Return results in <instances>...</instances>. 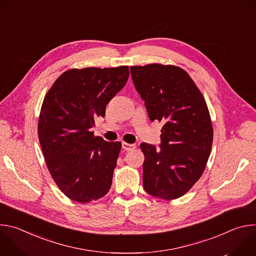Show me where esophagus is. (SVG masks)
<instances>
[{
    "mask_svg": "<svg viewBox=\"0 0 256 256\" xmlns=\"http://www.w3.org/2000/svg\"><path fill=\"white\" fill-rule=\"evenodd\" d=\"M122 149L126 151H132L136 148V146L134 144H128V142H124L122 144Z\"/></svg>",
    "mask_w": 256,
    "mask_h": 256,
    "instance_id": "esophagus-1",
    "label": "esophagus"
}]
</instances>
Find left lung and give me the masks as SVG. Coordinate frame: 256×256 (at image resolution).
<instances>
[{"mask_svg": "<svg viewBox=\"0 0 256 256\" xmlns=\"http://www.w3.org/2000/svg\"><path fill=\"white\" fill-rule=\"evenodd\" d=\"M130 75L152 122L164 124L160 150L142 142V184L151 196L175 200L202 176L212 144L206 100L188 72L172 64L130 66Z\"/></svg>", "mask_w": 256, "mask_h": 256, "instance_id": "left-lung-1", "label": "left lung"}]
</instances>
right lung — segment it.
<instances>
[{
    "mask_svg": "<svg viewBox=\"0 0 256 256\" xmlns=\"http://www.w3.org/2000/svg\"><path fill=\"white\" fill-rule=\"evenodd\" d=\"M128 76V66L70 68L44 96L38 138L54 181L72 200H96L112 186L122 142L95 136L92 128Z\"/></svg>",
    "mask_w": 256,
    "mask_h": 256,
    "instance_id": "obj_1",
    "label": "right lung"
}]
</instances>
